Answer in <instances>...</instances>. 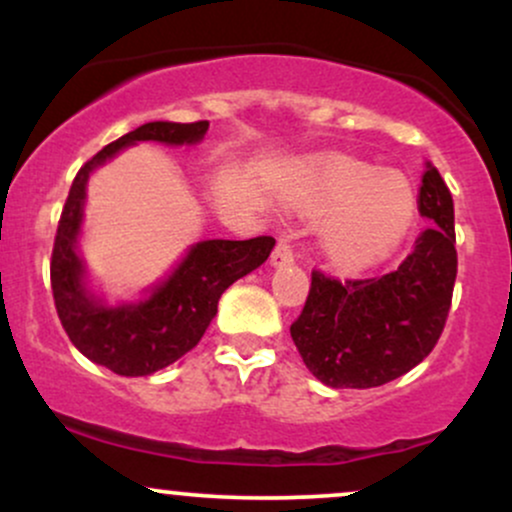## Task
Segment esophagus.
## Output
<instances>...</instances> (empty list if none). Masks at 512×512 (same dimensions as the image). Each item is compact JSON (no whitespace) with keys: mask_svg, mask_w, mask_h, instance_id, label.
<instances>
[{"mask_svg":"<svg viewBox=\"0 0 512 512\" xmlns=\"http://www.w3.org/2000/svg\"><path fill=\"white\" fill-rule=\"evenodd\" d=\"M269 264H272L274 269H281V267H289L293 264V252L286 243H279L272 252V257H269Z\"/></svg>","mask_w":512,"mask_h":512,"instance_id":"obj_1","label":"esophagus"}]
</instances>
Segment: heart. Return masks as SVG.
I'll list each match as a JSON object with an SVG mask.
<instances>
[{
	"mask_svg": "<svg viewBox=\"0 0 512 512\" xmlns=\"http://www.w3.org/2000/svg\"><path fill=\"white\" fill-rule=\"evenodd\" d=\"M286 204L305 219H325L317 245L342 269L383 260L407 238L416 219V192L407 178L349 158L303 175Z\"/></svg>",
	"mask_w": 512,
	"mask_h": 512,
	"instance_id": "obj_1",
	"label": "heart"
}]
</instances>
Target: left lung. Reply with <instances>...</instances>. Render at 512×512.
<instances>
[{"label": "left lung", "mask_w": 512, "mask_h": 512, "mask_svg": "<svg viewBox=\"0 0 512 512\" xmlns=\"http://www.w3.org/2000/svg\"><path fill=\"white\" fill-rule=\"evenodd\" d=\"M419 214L428 226L395 272L354 281L313 272L291 339L322 385H385L419 366L436 346L450 310L457 252L452 195L428 161Z\"/></svg>", "instance_id": "8db88e82"}]
</instances>
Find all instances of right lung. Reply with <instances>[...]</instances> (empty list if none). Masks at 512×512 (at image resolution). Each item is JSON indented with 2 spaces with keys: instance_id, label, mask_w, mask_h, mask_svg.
I'll return each mask as SVG.
<instances>
[{
  "instance_id": "right-lung-1",
  "label": "right lung",
  "mask_w": 512,
  "mask_h": 512,
  "mask_svg": "<svg viewBox=\"0 0 512 512\" xmlns=\"http://www.w3.org/2000/svg\"><path fill=\"white\" fill-rule=\"evenodd\" d=\"M209 122H146L98 151L76 173L57 226L50 279L55 308L64 332L88 361L125 378L154 375L195 349L214 320L221 293L267 262L274 238L199 240L190 245L173 269L137 298L110 303L96 289L81 257L79 240L86 221V187L93 170L139 142L163 146H197Z\"/></svg>"
}]
</instances>
